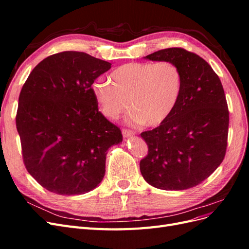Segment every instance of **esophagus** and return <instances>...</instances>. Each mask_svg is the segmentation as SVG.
Wrapping results in <instances>:
<instances>
[{
  "label": "esophagus",
  "mask_w": 249,
  "mask_h": 249,
  "mask_svg": "<svg viewBox=\"0 0 249 249\" xmlns=\"http://www.w3.org/2000/svg\"><path fill=\"white\" fill-rule=\"evenodd\" d=\"M134 134H135V132L132 131V130H129V129H124V130H123V135H124V138L131 137V136H133Z\"/></svg>",
  "instance_id": "obj_1"
}]
</instances>
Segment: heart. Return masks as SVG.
Here are the masks:
<instances>
[{"mask_svg":"<svg viewBox=\"0 0 249 249\" xmlns=\"http://www.w3.org/2000/svg\"><path fill=\"white\" fill-rule=\"evenodd\" d=\"M183 86V71L176 62H130L113 71L109 81L94 82L92 91L106 117L116 119L130 101L135 123L159 126L176 111Z\"/></svg>","mask_w":249,"mask_h":249,"instance_id":"1","label":"heart"}]
</instances>
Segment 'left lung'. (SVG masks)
Listing matches in <instances>:
<instances>
[{
    "instance_id": "left-lung-1",
    "label": "left lung",
    "mask_w": 249,
    "mask_h": 249,
    "mask_svg": "<svg viewBox=\"0 0 249 249\" xmlns=\"http://www.w3.org/2000/svg\"><path fill=\"white\" fill-rule=\"evenodd\" d=\"M144 58L176 62L184 86L168 120L140 134L148 147L140 161L141 175L158 189H189L212 175L227 152L230 117L221 81L206 60L183 48L160 50Z\"/></svg>"
}]
</instances>
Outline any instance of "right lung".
Wrapping results in <instances>:
<instances>
[{"mask_svg": "<svg viewBox=\"0 0 249 249\" xmlns=\"http://www.w3.org/2000/svg\"><path fill=\"white\" fill-rule=\"evenodd\" d=\"M111 63L66 51L43 59L22 86L17 112L22 160L37 183L60 195L91 191L122 131L99 111L92 84Z\"/></svg>", "mask_w": 249, "mask_h": 249, "instance_id": "add662e5", "label": "right lung"}]
</instances>
